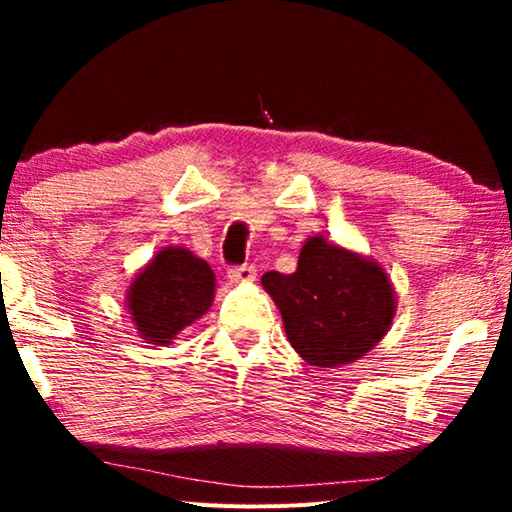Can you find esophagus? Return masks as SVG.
Listing matches in <instances>:
<instances>
[{
	"label": "esophagus",
	"mask_w": 512,
	"mask_h": 512,
	"mask_svg": "<svg viewBox=\"0 0 512 512\" xmlns=\"http://www.w3.org/2000/svg\"><path fill=\"white\" fill-rule=\"evenodd\" d=\"M255 275H257L255 266L246 264V266L230 268V271H228V280H230L232 284H250V282L255 280Z\"/></svg>",
	"instance_id": "obj_1"
}]
</instances>
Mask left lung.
<instances>
[{
	"label": "left lung",
	"mask_w": 512,
	"mask_h": 512,
	"mask_svg": "<svg viewBox=\"0 0 512 512\" xmlns=\"http://www.w3.org/2000/svg\"><path fill=\"white\" fill-rule=\"evenodd\" d=\"M291 348L309 366L341 368L384 339L397 311L395 289L377 259L323 235L300 248L296 273L262 275Z\"/></svg>",
	"instance_id": "1"
}]
</instances>
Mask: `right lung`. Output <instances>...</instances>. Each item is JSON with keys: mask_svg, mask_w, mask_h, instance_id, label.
<instances>
[{"mask_svg": "<svg viewBox=\"0 0 512 512\" xmlns=\"http://www.w3.org/2000/svg\"><path fill=\"white\" fill-rule=\"evenodd\" d=\"M216 275L205 259L183 246L158 250L126 291V309L137 336L151 345H171L214 302Z\"/></svg>", "mask_w": 512, "mask_h": 512, "instance_id": "add662e5", "label": "right lung"}]
</instances>
